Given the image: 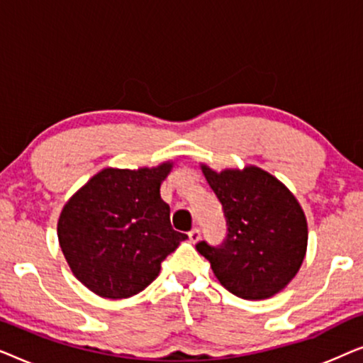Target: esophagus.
Here are the masks:
<instances>
[{
  "mask_svg": "<svg viewBox=\"0 0 363 363\" xmlns=\"http://www.w3.org/2000/svg\"><path fill=\"white\" fill-rule=\"evenodd\" d=\"M188 238H190L191 242H196L198 240H200V238H201L200 228H193V230H191L190 233H188Z\"/></svg>",
  "mask_w": 363,
  "mask_h": 363,
  "instance_id": "1",
  "label": "esophagus"
}]
</instances>
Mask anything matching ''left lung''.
<instances>
[{
  "label": "left lung",
  "mask_w": 363,
  "mask_h": 363,
  "mask_svg": "<svg viewBox=\"0 0 363 363\" xmlns=\"http://www.w3.org/2000/svg\"><path fill=\"white\" fill-rule=\"evenodd\" d=\"M226 220L221 245L196 242L223 287L242 299H266L289 284L304 261L307 221L294 195L257 167L213 172L203 165Z\"/></svg>",
  "instance_id": "left-lung-1"
}]
</instances>
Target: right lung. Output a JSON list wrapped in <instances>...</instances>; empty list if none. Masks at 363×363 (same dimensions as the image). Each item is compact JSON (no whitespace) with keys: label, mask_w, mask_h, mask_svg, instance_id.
I'll return each mask as SVG.
<instances>
[{"label":"right lung","mask_w":363,"mask_h":363,"mask_svg":"<svg viewBox=\"0 0 363 363\" xmlns=\"http://www.w3.org/2000/svg\"><path fill=\"white\" fill-rule=\"evenodd\" d=\"M172 163L157 168H106L66 203L59 245L74 276L107 299L145 289L160 264L186 240L172 228L160 185Z\"/></svg>","instance_id":"right-lung-1"}]
</instances>
